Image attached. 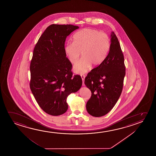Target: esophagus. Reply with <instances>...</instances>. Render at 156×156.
<instances>
[{
  "instance_id": "obj_1",
  "label": "esophagus",
  "mask_w": 156,
  "mask_h": 156,
  "mask_svg": "<svg viewBox=\"0 0 156 156\" xmlns=\"http://www.w3.org/2000/svg\"><path fill=\"white\" fill-rule=\"evenodd\" d=\"M81 77H82V80H83V86H85V84H84V79H85V75H83V74H82L81 75Z\"/></svg>"
}]
</instances>
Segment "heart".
I'll return each mask as SVG.
<instances>
[{
  "label": "heart",
  "instance_id": "heart-1",
  "mask_svg": "<svg viewBox=\"0 0 156 156\" xmlns=\"http://www.w3.org/2000/svg\"><path fill=\"white\" fill-rule=\"evenodd\" d=\"M110 48V40L108 34L98 30L84 29L77 32L73 36V43H67L64 51L72 64L81 60L73 66L75 72L83 74L91 67L97 66L105 59Z\"/></svg>",
  "mask_w": 156,
  "mask_h": 156
}]
</instances>
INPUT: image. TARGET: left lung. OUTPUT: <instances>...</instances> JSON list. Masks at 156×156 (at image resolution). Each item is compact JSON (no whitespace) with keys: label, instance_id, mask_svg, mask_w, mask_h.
Wrapping results in <instances>:
<instances>
[{"label":"left lung","instance_id":"8db88e82","mask_svg":"<svg viewBox=\"0 0 156 156\" xmlns=\"http://www.w3.org/2000/svg\"><path fill=\"white\" fill-rule=\"evenodd\" d=\"M125 76L124 55L117 36L112 32L108 55L85 78L84 83L92 94L86 105L90 115L99 117L112 109L122 92Z\"/></svg>","mask_w":156,"mask_h":156}]
</instances>
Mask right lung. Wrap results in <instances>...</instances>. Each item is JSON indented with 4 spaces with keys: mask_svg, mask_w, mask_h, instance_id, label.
<instances>
[{
    "mask_svg": "<svg viewBox=\"0 0 156 156\" xmlns=\"http://www.w3.org/2000/svg\"><path fill=\"white\" fill-rule=\"evenodd\" d=\"M78 29L72 25H51L34 48L30 87L39 106L50 115L66 112L67 97L82 87V78L72 76V64L64 51L66 37Z\"/></svg>",
    "mask_w": 156,
    "mask_h": 156,
    "instance_id": "add662e5",
    "label": "right lung"
}]
</instances>
